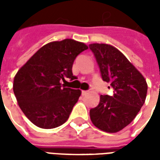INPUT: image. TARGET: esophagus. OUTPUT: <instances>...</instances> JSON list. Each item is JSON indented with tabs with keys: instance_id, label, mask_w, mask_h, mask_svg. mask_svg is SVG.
Returning <instances> with one entry per match:
<instances>
[{
	"instance_id": "34e87169",
	"label": "esophagus",
	"mask_w": 160,
	"mask_h": 160,
	"mask_svg": "<svg viewBox=\"0 0 160 160\" xmlns=\"http://www.w3.org/2000/svg\"><path fill=\"white\" fill-rule=\"evenodd\" d=\"M86 94H88V91H86V90H82V96H85Z\"/></svg>"
}]
</instances>
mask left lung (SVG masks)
<instances>
[{
  "mask_svg": "<svg viewBox=\"0 0 160 160\" xmlns=\"http://www.w3.org/2000/svg\"><path fill=\"white\" fill-rule=\"evenodd\" d=\"M102 80L109 82L113 96L102 95L97 107L89 110L93 124L107 132L121 131L130 124L143 106L146 79L119 50L107 44H90Z\"/></svg>",
  "mask_w": 160,
  "mask_h": 160,
  "instance_id": "1",
  "label": "left lung"
}]
</instances>
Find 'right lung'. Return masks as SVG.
I'll use <instances>...</instances> for the list:
<instances>
[{
  "instance_id": "1",
  "label": "right lung",
  "mask_w": 160,
  "mask_h": 160,
  "mask_svg": "<svg viewBox=\"0 0 160 160\" xmlns=\"http://www.w3.org/2000/svg\"><path fill=\"white\" fill-rule=\"evenodd\" d=\"M87 49L85 44L71 38L51 42L18 71L13 93L20 109L34 125L55 128L67 121L81 90L65 88L61 81L72 80L74 60Z\"/></svg>"
}]
</instances>
